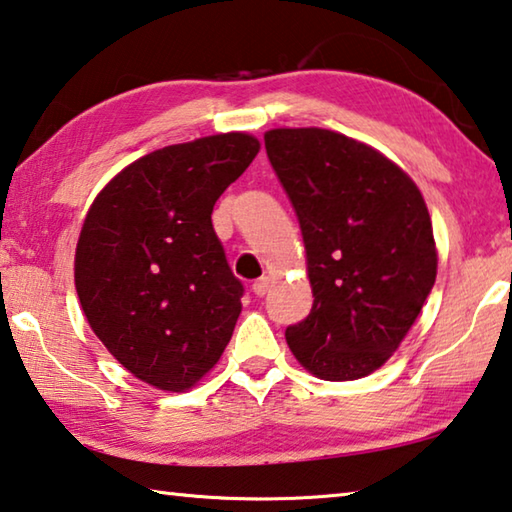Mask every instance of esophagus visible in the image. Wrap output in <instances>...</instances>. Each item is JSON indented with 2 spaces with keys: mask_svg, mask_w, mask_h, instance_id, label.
<instances>
[{
  "mask_svg": "<svg viewBox=\"0 0 512 512\" xmlns=\"http://www.w3.org/2000/svg\"><path fill=\"white\" fill-rule=\"evenodd\" d=\"M251 290H254L256 297H265L267 290H270V279H267V276H263V279L254 281V285H251Z\"/></svg>",
  "mask_w": 512,
  "mask_h": 512,
  "instance_id": "obj_1",
  "label": "esophagus"
}]
</instances>
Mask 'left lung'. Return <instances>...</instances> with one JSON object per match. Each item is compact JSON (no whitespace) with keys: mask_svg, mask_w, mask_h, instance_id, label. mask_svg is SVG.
I'll return each mask as SVG.
<instances>
[{"mask_svg":"<svg viewBox=\"0 0 512 512\" xmlns=\"http://www.w3.org/2000/svg\"><path fill=\"white\" fill-rule=\"evenodd\" d=\"M265 150L297 211L315 297L285 330L290 351L321 380L364 378L396 353L434 288L427 204L405 170L339 132L276 128Z\"/></svg>","mask_w":512,"mask_h":512,"instance_id":"8db88e82","label":"left lung"}]
</instances>
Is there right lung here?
<instances>
[{
  "label": "right lung",
  "instance_id": "right-lung-1",
  "mask_svg": "<svg viewBox=\"0 0 512 512\" xmlns=\"http://www.w3.org/2000/svg\"><path fill=\"white\" fill-rule=\"evenodd\" d=\"M261 150L227 132L132 161L80 229L76 292L89 326L134 378L195 387L229 344L245 288L213 231V204Z\"/></svg>",
  "mask_w": 512,
  "mask_h": 512
}]
</instances>
